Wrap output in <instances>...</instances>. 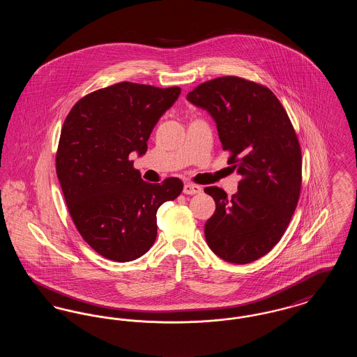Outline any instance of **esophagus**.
Returning a JSON list of instances; mask_svg holds the SVG:
<instances>
[{
  "label": "esophagus",
  "mask_w": 357,
  "mask_h": 357,
  "mask_svg": "<svg viewBox=\"0 0 357 357\" xmlns=\"http://www.w3.org/2000/svg\"><path fill=\"white\" fill-rule=\"evenodd\" d=\"M202 191L201 186L194 185V183H186L183 187V192L187 195H194V194H199Z\"/></svg>",
  "instance_id": "34e87169"
}]
</instances>
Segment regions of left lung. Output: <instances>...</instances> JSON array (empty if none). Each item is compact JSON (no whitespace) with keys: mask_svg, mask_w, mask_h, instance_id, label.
Listing matches in <instances>:
<instances>
[{"mask_svg":"<svg viewBox=\"0 0 357 357\" xmlns=\"http://www.w3.org/2000/svg\"><path fill=\"white\" fill-rule=\"evenodd\" d=\"M187 100L217 123L227 163L241 175L231 197L220 187L204 188L215 201L206 242L227 262H253L278 243L300 198L303 159L294 128L269 88L237 76L202 83Z\"/></svg>","mask_w":357,"mask_h":357,"instance_id":"obj_1","label":"left lung"}]
</instances>
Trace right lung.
I'll use <instances>...</instances> for the list:
<instances>
[{"label": "right lung", "instance_id": "1", "mask_svg": "<svg viewBox=\"0 0 357 357\" xmlns=\"http://www.w3.org/2000/svg\"><path fill=\"white\" fill-rule=\"evenodd\" d=\"M181 95L123 82L88 93L69 111L56 153V172L70 218L99 255L134 261L156 239V211L183 190L178 178L149 183L130 153L147 151L155 124Z\"/></svg>", "mask_w": 357, "mask_h": 357}]
</instances>
